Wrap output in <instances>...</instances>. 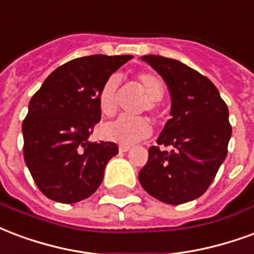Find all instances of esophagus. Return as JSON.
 <instances>
[{"label": "esophagus", "mask_w": 254, "mask_h": 254, "mask_svg": "<svg viewBox=\"0 0 254 254\" xmlns=\"http://www.w3.org/2000/svg\"><path fill=\"white\" fill-rule=\"evenodd\" d=\"M119 150L122 151V153H126V151H128V150H131V146L128 145H120L119 146Z\"/></svg>", "instance_id": "1"}]
</instances>
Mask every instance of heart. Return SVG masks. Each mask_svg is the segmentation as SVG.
<instances>
[{"mask_svg":"<svg viewBox=\"0 0 254 254\" xmlns=\"http://www.w3.org/2000/svg\"><path fill=\"white\" fill-rule=\"evenodd\" d=\"M136 79L145 90L147 100L143 103V111L155 112L158 108V101L164 96V85L155 73L142 71L136 75ZM119 103V77L111 75L105 79L99 92V108L104 116H112L118 109ZM151 125L149 119L138 116H119L118 119L104 123L100 128V134L107 140L132 145L135 142L145 139L151 134Z\"/></svg>","mask_w":254,"mask_h":254,"instance_id":"heart-1","label":"heart"}]
</instances>
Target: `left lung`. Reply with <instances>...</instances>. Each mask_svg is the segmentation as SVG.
Here are the masks:
<instances>
[{
	"mask_svg": "<svg viewBox=\"0 0 254 254\" xmlns=\"http://www.w3.org/2000/svg\"><path fill=\"white\" fill-rule=\"evenodd\" d=\"M170 92V119L157 139L172 146L149 149L140 169L143 190L166 204H183L204 193L227 155L231 136L229 109L215 85L193 68L160 55L142 57Z\"/></svg>",
	"mask_w": 254,
	"mask_h": 254,
	"instance_id": "obj_1",
	"label": "left lung"
}]
</instances>
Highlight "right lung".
Listing matches in <instances>:
<instances>
[{"instance_id":"obj_1","label":"right lung","mask_w":254,"mask_h":254,"mask_svg":"<svg viewBox=\"0 0 254 254\" xmlns=\"http://www.w3.org/2000/svg\"><path fill=\"white\" fill-rule=\"evenodd\" d=\"M132 55H90L59 66L29 101L23 122L24 160L42 193L71 204L93 195L114 142H89L101 119L99 92Z\"/></svg>"}]
</instances>
